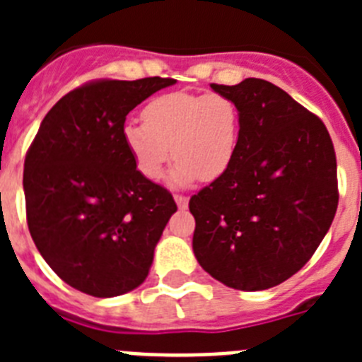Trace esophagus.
I'll list each match as a JSON object with an SVG mask.
<instances>
[{
    "mask_svg": "<svg viewBox=\"0 0 362 362\" xmlns=\"http://www.w3.org/2000/svg\"><path fill=\"white\" fill-rule=\"evenodd\" d=\"M175 204L179 206V210H185L188 206V197L187 196H174Z\"/></svg>",
    "mask_w": 362,
    "mask_h": 362,
    "instance_id": "esophagus-1",
    "label": "esophagus"
}]
</instances>
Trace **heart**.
<instances>
[{
    "label": "heart",
    "instance_id": "b5f03b06",
    "mask_svg": "<svg viewBox=\"0 0 362 362\" xmlns=\"http://www.w3.org/2000/svg\"><path fill=\"white\" fill-rule=\"evenodd\" d=\"M239 139V112L223 94L170 92L150 101L143 123L127 121L123 141L146 179L163 177L172 152L177 159L172 183L214 181L226 172Z\"/></svg>",
    "mask_w": 362,
    "mask_h": 362
}]
</instances>
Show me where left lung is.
Segmentation results:
<instances>
[{
    "instance_id": "1",
    "label": "left lung",
    "mask_w": 362,
    "mask_h": 362,
    "mask_svg": "<svg viewBox=\"0 0 362 362\" xmlns=\"http://www.w3.org/2000/svg\"><path fill=\"white\" fill-rule=\"evenodd\" d=\"M210 86L238 107L239 139L225 174L188 203L194 254L230 288H272L308 263L334 221V143L325 123L274 83Z\"/></svg>"
}]
</instances>
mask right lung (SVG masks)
I'll use <instances>...</instances> for the list:
<instances>
[{"label":"right lung","instance_id":"add662e5","mask_svg":"<svg viewBox=\"0 0 362 362\" xmlns=\"http://www.w3.org/2000/svg\"><path fill=\"white\" fill-rule=\"evenodd\" d=\"M174 83L98 79L74 88L50 108L28 148V230L49 267L79 292L123 296L148 276L177 206L137 170L123 124L130 110Z\"/></svg>","mask_w":362,"mask_h":362}]
</instances>
